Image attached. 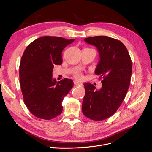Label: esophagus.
Segmentation results:
<instances>
[{
	"instance_id": "esophagus-1",
	"label": "esophagus",
	"mask_w": 152,
	"mask_h": 152,
	"mask_svg": "<svg viewBox=\"0 0 152 152\" xmlns=\"http://www.w3.org/2000/svg\"><path fill=\"white\" fill-rule=\"evenodd\" d=\"M73 83H74V84L75 86H82V84L81 83V82H78L77 80H74V82H73Z\"/></svg>"
}]
</instances>
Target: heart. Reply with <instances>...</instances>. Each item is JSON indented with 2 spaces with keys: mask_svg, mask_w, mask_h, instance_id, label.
Here are the masks:
<instances>
[{
  "mask_svg": "<svg viewBox=\"0 0 152 152\" xmlns=\"http://www.w3.org/2000/svg\"><path fill=\"white\" fill-rule=\"evenodd\" d=\"M75 77L76 78V79H79V80H82V78H83V76H82V75L81 74V73H76V74L75 75Z\"/></svg>",
  "mask_w": 152,
  "mask_h": 152,
  "instance_id": "heart-1",
  "label": "heart"
}]
</instances>
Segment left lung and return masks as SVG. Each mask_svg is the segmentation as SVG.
<instances>
[{
	"instance_id": "8db88e82",
	"label": "left lung",
	"mask_w": 152,
	"mask_h": 152,
	"mask_svg": "<svg viewBox=\"0 0 152 152\" xmlns=\"http://www.w3.org/2000/svg\"><path fill=\"white\" fill-rule=\"evenodd\" d=\"M84 41L97 48L99 61L95 73L103 78L99 90L89 82L84 84L86 94L82 113L93 121H102L116 112L130 86L132 62L125 45L107 36L86 38Z\"/></svg>"
}]
</instances>
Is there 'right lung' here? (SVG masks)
I'll list each match as a JSON object with an SVG mask.
<instances>
[{
    "label": "right lung",
    "instance_id": "right-lung-1",
    "mask_svg": "<svg viewBox=\"0 0 152 152\" xmlns=\"http://www.w3.org/2000/svg\"><path fill=\"white\" fill-rule=\"evenodd\" d=\"M75 39L44 36L30 44L21 57L20 82L26 107L36 117L50 120L62 112V102L73 86V80L57 82L54 65H61V53Z\"/></svg>",
    "mask_w": 152,
    "mask_h": 152
}]
</instances>
